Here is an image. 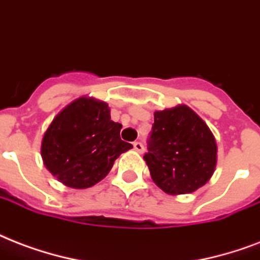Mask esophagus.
Listing matches in <instances>:
<instances>
[{"mask_svg":"<svg viewBox=\"0 0 260 260\" xmlns=\"http://www.w3.org/2000/svg\"><path fill=\"white\" fill-rule=\"evenodd\" d=\"M133 146H134V150H137L138 153L144 152L145 148H144V145H142V142H138V141H137V142L133 144Z\"/></svg>","mask_w":260,"mask_h":260,"instance_id":"1","label":"esophagus"}]
</instances>
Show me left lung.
Listing matches in <instances>:
<instances>
[{
    "label": "left lung",
    "mask_w": 260,
    "mask_h": 260,
    "mask_svg": "<svg viewBox=\"0 0 260 260\" xmlns=\"http://www.w3.org/2000/svg\"><path fill=\"white\" fill-rule=\"evenodd\" d=\"M144 160L154 183L167 194H188L212 178L216 140L186 106L156 111Z\"/></svg>",
    "instance_id": "1"
}]
</instances>
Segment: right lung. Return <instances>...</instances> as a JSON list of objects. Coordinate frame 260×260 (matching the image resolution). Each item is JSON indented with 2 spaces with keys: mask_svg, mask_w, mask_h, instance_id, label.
<instances>
[{
  "mask_svg": "<svg viewBox=\"0 0 260 260\" xmlns=\"http://www.w3.org/2000/svg\"><path fill=\"white\" fill-rule=\"evenodd\" d=\"M106 103L80 98L58 114L42 141L47 170L66 186L88 188L111 171L119 154L133 148L120 140Z\"/></svg>",
  "mask_w": 260,
  "mask_h": 260,
  "instance_id": "1",
  "label": "right lung"
}]
</instances>
